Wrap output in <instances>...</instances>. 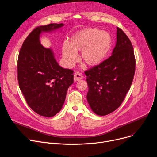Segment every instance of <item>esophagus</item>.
<instances>
[{
    "label": "esophagus",
    "instance_id": "34e87169",
    "mask_svg": "<svg viewBox=\"0 0 157 157\" xmlns=\"http://www.w3.org/2000/svg\"><path fill=\"white\" fill-rule=\"evenodd\" d=\"M82 78H83V76L80 73H76L74 74V80L75 82L80 80L81 79H82Z\"/></svg>",
    "mask_w": 157,
    "mask_h": 157
}]
</instances>
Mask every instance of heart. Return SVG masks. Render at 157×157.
Wrapping results in <instances>:
<instances>
[{
    "mask_svg": "<svg viewBox=\"0 0 157 157\" xmlns=\"http://www.w3.org/2000/svg\"><path fill=\"white\" fill-rule=\"evenodd\" d=\"M112 45L109 33L95 28L82 29L73 33L68 44L62 45L61 53L66 66L73 67L78 61L77 52H80V59L90 67L102 63L109 52Z\"/></svg>",
    "mask_w": 157,
    "mask_h": 157,
    "instance_id": "b5f03b06",
    "label": "heart"
}]
</instances>
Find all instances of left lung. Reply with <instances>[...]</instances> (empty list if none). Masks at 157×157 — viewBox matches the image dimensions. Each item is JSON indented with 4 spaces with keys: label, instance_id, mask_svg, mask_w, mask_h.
Listing matches in <instances>:
<instances>
[{
    "label": "left lung",
    "instance_id": "obj_1",
    "mask_svg": "<svg viewBox=\"0 0 157 157\" xmlns=\"http://www.w3.org/2000/svg\"><path fill=\"white\" fill-rule=\"evenodd\" d=\"M135 65L132 45L117 27L112 56L85 72L89 87L87 102L95 114L106 115L121 106L132 84Z\"/></svg>",
    "mask_w": 157,
    "mask_h": 157
}]
</instances>
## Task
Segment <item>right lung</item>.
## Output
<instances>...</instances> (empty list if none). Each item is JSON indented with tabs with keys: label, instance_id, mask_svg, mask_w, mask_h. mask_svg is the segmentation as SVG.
I'll list each match as a JSON object with an SVG mask.
<instances>
[{
	"label": "right lung",
	"instance_id": "obj_1",
	"mask_svg": "<svg viewBox=\"0 0 157 157\" xmlns=\"http://www.w3.org/2000/svg\"><path fill=\"white\" fill-rule=\"evenodd\" d=\"M64 26L51 23L36 27L27 36L17 60L20 88L30 108L37 114L51 117L60 112L68 87L73 83V71L60 67L51 48L40 44V35Z\"/></svg>",
	"mask_w": 157,
	"mask_h": 157
}]
</instances>
